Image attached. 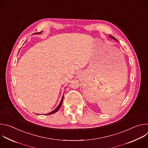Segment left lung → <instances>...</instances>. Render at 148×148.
Here are the masks:
<instances>
[{
    "instance_id": "8db88e82",
    "label": "left lung",
    "mask_w": 148,
    "mask_h": 148,
    "mask_svg": "<svg viewBox=\"0 0 148 148\" xmlns=\"http://www.w3.org/2000/svg\"><path fill=\"white\" fill-rule=\"evenodd\" d=\"M110 37L111 38H113V39H114V40H116V41H117V40H116L114 37H113L112 36H110Z\"/></svg>"
}]
</instances>
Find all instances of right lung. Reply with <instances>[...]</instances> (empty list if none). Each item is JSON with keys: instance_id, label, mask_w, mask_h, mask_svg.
<instances>
[{"instance_id": "obj_1", "label": "right lung", "mask_w": 148, "mask_h": 148, "mask_svg": "<svg viewBox=\"0 0 148 148\" xmlns=\"http://www.w3.org/2000/svg\"><path fill=\"white\" fill-rule=\"evenodd\" d=\"M41 33V32H39V33H35V34H40ZM63 98H64V95H63L62 97V98H61V101H60V103H59V105H58V106L54 110V111H53L52 112H50V113H49V114H46V115H51V114H54L55 112H56L57 111H58V110L61 108V105H62V100H63Z\"/></svg>"}]
</instances>
